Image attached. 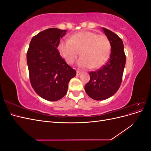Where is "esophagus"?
Instances as JSON below:
<instances>
[{"label": "esophagus", "instance_id": "34e87169", "mask_svg": "<svg viewBox=\"0 0 151 151\" xmlns=\"http://www.w3.org/2000/svg\"><path fill=\"white\" fill-rule=\"evenodd\" d=\"M77 76H79L81 74V72L79 70H77Z\"/></svg>", "mask_w": 151, "mask_h": 151}]
</instances>
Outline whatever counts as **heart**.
<instances>
[{"instance_id":"obj_1","label":"heart","mask_w":151,"mask_h":151,"mask_svg":"<svg viewBox=\"0 0 151 151\" xmlns=\"http://www.w3.org/2000/svg\"><path fill=\"white\" fill-rule=\"evenodd\" d=\"M58 50L66 62L72 64L78 57V65L82 68H98L106 62L111 51V45L105 35L83 31L72 35L69 40H61Z\"/></svg>"}]
</instances>
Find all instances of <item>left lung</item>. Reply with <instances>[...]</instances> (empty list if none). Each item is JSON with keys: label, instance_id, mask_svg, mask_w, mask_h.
<instances>
[{"label": "left lung", "instance_id": "8db88e82", "mask_svg": "<svg viewBox=\"0 0 151 151\" xmlns=\"http://www.w3.org/2000/svg\"><path fill=\"white\" fill-rule=\"evenodd\" d=\"M103 29L110 42V57L99 69L89 72L90 81L84 87L89 96L97 101L108 99L116 93L122 83L126 62L122 39L111 31Z\"/></svg>", "mask_w": 151, "mask_h": 151}]
</instances>
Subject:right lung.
<instances>
[{"label": "right lung", "instance_id": "obj_1", "mask_svg": "<svg viewBox=\"0 0 151 151\" xmlns=\"http://www.w3.org/2000/svg\"><path fill=\"white\" fill-rule=\"evenodd\" d=\"M67 31L52 28L41 31L31 39L27 52L31 86L40 97L50 101L64 96L68 83L76 75L57 48Z\"/></svg>", "mask_w": 151, "mask_h": 151}]
</instances>
